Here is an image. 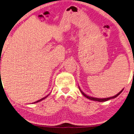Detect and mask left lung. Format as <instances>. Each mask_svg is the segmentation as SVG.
I'll return each instance as SVG.
<instances>
[{"label":"left lung","mask_w":134,"mask_h":134,"mask_svg":"<svg viewBox=\"0 0 134 134\" xmlns=\"http://www.w3.org/2000/svg\"><path fill=\"white\" fill-rule=\"evenodd\" d=\"M122 90H123V89L121 91H120V92H119L118 94H117L116 95H115V96H112V97H110V98H103V99H100V98H93V97H90V96H87V94H85V93H84L83 92H82V91L80 90V91H81V93H82V94L84 96L86 97V98H87L88 99H91L92 100H95V101H98V102H104V101H107V100H109V99H113L115 98H116V97H117L118 96L119 94H121V93L122 92Z\"/></svg>","instance_id":"8db88e82"}]
</instances>
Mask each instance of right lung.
I'll return each instance as SVG.
<instances>
[{
	"mask_svg": "<svg viewBox=\"0 0 134 134\" xmlns=\"http://www.w3.org/2000/svg\"><path fill=\"white\" fill-rule=\"evenodd\" d=\"M48 96V95H47V96H46V97H44L43 98H42V99H40V100H37V101H36V102H34V103H36V102H40V101H41V100H43V99H46L47 98V97ZM33 103V104H34Z\"/></svg>",
	"mask_w": 134,
	"mask_h": 134,
	"instance_id": "obj_1",
	"label": "right lung"
}]
</instances>
